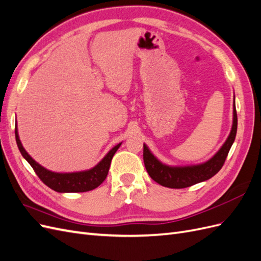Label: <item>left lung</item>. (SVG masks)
Wrapping results in <instances>:
<instances>
[{
    "label": "left lung",
    "mask_w": 261,
    "mask_h": 261,
    "mask_svg": "<svg viewBox=\"0 0 261 261\" xmlns=\"http://www.w3.org/2000/svg\"><path fill=\"white\" fill-rule=\"evenodd\" d=\"M233 108V126L230 135L222 148L209 161L202 164L191 165V167H169V165L162 164L149 151L148 147L144 145V162L150 177L164 187L179 189L193 186L215 176L223 167L228 151L235 140L236 130H238L235 101Z\"/></svg>",
    "instance_id": "1"
}]
</instances>
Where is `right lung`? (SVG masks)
I'll use <instances>...</instances> for the list:
<instances>
[{
    "mask_svg": "<svg viewBox=\"0 0 261 261\" xmlns=\"http://www.w3.org/2000/svg\"><path fill=\"white\" fill-rule=\"evenodd\" d=\"M15 137H16V143L20 153L31 165L38 177L46 186L59 193H84L97 188L106 179L112 158L121 146V144H118L112 150H110L109 153L100 161V163L91 170L76 173H54L41 167L26 152L19 140L17 127L15 128Z\"/></svg>",
    "mask_w": 261,
    "mask_h": 261,
    "instance_id": "add662e5",
    "label": "right lung"
}]
</instances>
